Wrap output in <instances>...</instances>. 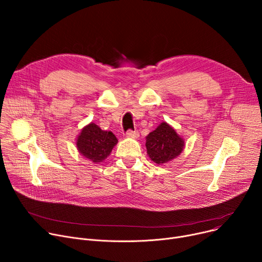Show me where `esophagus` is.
Returning a JSON list of instances; mask_svg holds the SVG:
<instances>
[{"label":"esophagus","mask_w":262,"mask_h":262,"mask_svg":"<svg viewBox=\"0 0 262 262\" xmlns=\"http://www.w3.org/2000/svg\"><path fill=\"white\" fill-rule=\"evenodd\" d=\"M126 136L129 137V138H138V137H139V133H138V130L128 129V130L126 132Z\"/></svg>","instance_id":"34e87169"}]
</instances>
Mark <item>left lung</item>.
<instances>
[{
	"label": "left lung",
	"instance_id": "1",
	"mask_svg": "<svg viewBox=\"0 0 262 262\" xmlns=\"http://www.w3.org/2000/svg\"><path fill=\"white\" fill-rule=\"evenodd\" d=\"M185 142L169 124L162 122L146 137V149L149 158L157 164L171 161L180 155Z\"/></svg>",
	"mask_w": 262,
	"mask_h": 262
}]
</instances>
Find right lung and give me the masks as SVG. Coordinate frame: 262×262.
Segmentation results:
<instances>
[{"mask_svg": "<svg viewBox=\"0 0 262 262\" xmlns=\"http://www.w3.org/2000/svg\"><path fill=\"white\" fill-rule=\"evenodd\" d=\"M117 137L112 132L102 130L94 123L82 128L76 145L79 153L93 162H102L117 144Z\"/></svg>", "mask_w": 262, "mask_h": 262, "instance_id": "right-lung-1", "label": "right lung"}]
</instances>
